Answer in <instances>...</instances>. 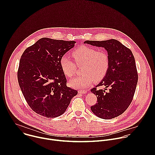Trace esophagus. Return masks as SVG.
<instances>
[{
  "label": "esophagus",
  "instance_id": "34e87169",
  "mask_svg": "<svg viewBox=\"0 0 155 155\" xmlns=\"http://www.w3.org/2000/svg\"><path fill=\"white\" fill-rule=\"evenodd\" d=\"M86 92L87 91L86 90H80L78 91V93H80V94H85V93H86Z\"/></svg>",
  "mask_w": 155,
  "mask_h": 155
}]
</instances>
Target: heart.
Listing matches in <instances>:
<instances>
[{"instance_id": "obj_1", "label": "heart", "mask_w": 155, "mask_h": 155, "mask_svg": "<svg viewBox=\"0 0 155 155\" xmlns=\"http://www.w3.org/2000/svg\"><path fill=\"white\" fill-rule=\"evenodd\" d=\"M77 65H82L83 74L76 76L70 81V84L76 88L89 86L93 80L99 81L107 75L110 68V58L107 51H97L94 48L81 47L74 50L72 53ZM60 64L64 74L69 77L74 75L77 65L68 55H63Z\"/></svg>"}]
</instances>
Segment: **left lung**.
<instances>
[{
	"mask_svg": "<svg viewBox=\"0 0 155 155\" xmlns=\"http://www.w3.org/2000/svg\"><path fill=\"white\" fill-rule=\"evenodd\" d=\"M84 43L104 47L110 58V68L104 79L91 91L97 96V103L91 107L98 117L108 120L124 113L133 99L138 81L135 59L130 50L115 39L86 40ZM104 85L105 90L98 87ZM107 87L109 90L106 92Z\"/></svg>",
	"mask_w": 155,
	"mask_h": 155,
	"instance_id": "8db88e82",
	"label": "left lung"
}]
</instances>
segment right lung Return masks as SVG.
Segmentation results:
<instances>
[{"label": "right lung", "mask_w": 155, "mask_h": 155, "mask_svg": "<svg viewBox=\"0 0 155 155\" xmlns=\"http://www.w3.org/2000/svg\"><path fill=\"white\" fill-rule=\"evenodd\" d=\"M75 41L41 38L22 54L18 80L23 94L34 112L46 118L63 114L78 93L66 85L60 64L61 57Z\"/></svg>", "instance_id": "obj_1"}]
</instances>
